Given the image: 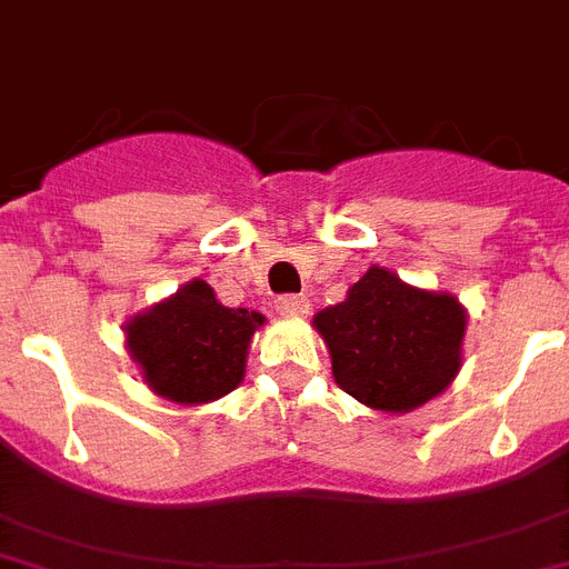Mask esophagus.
Segmentation results:
<instances>
[{"label":"esophagus","mask_w":569,"mask_h":569,"mask_svg":"<svg viewBox=\"0 0 569 569\" xmlns=\"http://www.w3.org/2000/svg\"><path fill=\"white\" fill-rule=\"evenodd\" d=\"M276 311L281 317H305V313L311 311V302H308V296L302 293H284L276 299Z\"/></svg>","instance_id":"esophagus-1"}]
</instances>
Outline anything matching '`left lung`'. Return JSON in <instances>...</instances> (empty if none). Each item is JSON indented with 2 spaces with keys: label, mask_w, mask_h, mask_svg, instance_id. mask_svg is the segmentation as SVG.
Listing matches in <instances>:
<instances>
[{
  "label": "left lung",
  "mask_w": 569,
  "mask_h": 569,
  "mask_svg": "<svg viewBox=\"0 0 569 569\" xmlns=\"http://www.w3.org/2000/svg\"><path fill=\"white\" fill-rule=\"evenodd\" d=\"M465 319L457 296L419 290L387 267H369L346 302L313 317V328L351 398L380 412H410L457 378Z\"/></svg>",
  "instance_id": "obj_1"
}]
</instances>
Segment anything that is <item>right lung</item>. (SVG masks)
Returning <instances> with one entry per match:
<instances>
[{"label": "right lung", "mask_w": 569, "mask_h": 569, "mask_svg": "<svg viewBox=\"0 0 569 569\" xmlns=\"http://www.w3.org/2000/svg\"><path fill=\"white\" fill-rule=\"evenodd\" d=\"M264 317L227 308L203 279L182 284L144 313L127 319V349L157 396L209 403L232 392L247 372V349Z\"/></svg>", "instance_id": "add662e5"}]
</instances>
